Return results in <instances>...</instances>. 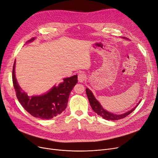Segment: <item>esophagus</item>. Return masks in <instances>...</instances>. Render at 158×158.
I'll return each instance as SVG.
<instances>
[{"mask_svg":"<svg viewBox=\"0 0 158 158\" xmlns=\"http://www.w3.org/2000/svg\"><path fill=\"white\" fill-rule=\"evenodd\" d=\"M85 79H86L85 74H84V73H79L78 75V81L80 82V83H83V82Z\"/></svg>","mask_w":158,"mask_h":158,"instance_id":"1","label":"esophagus"}]
</instances>
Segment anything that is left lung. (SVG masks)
<instances>
[{"label": "left lung", "mask_w": 158, "mask_h": 158, "mask_svg": "<svg viewBox=\"0 0 158 158\" xmlns=\"http://www.w3.org/2000/svg\"><path fill=\"white\" fill-rule=\"evenodd\" d=\"M124 39H127L125 38ZM86 93L87 95V97L88 98L89 102H90V106L92 108L93 110L95 112L97 113L98 115L101 116V117L105 119L106 120H112V121H115V120H118V119H121L124 118L125 117H127V115H128L130 113H132L134 110L136 108V107L138 106V105L139 104V102H141L139 101V102L138 103L134 108H132V110H130L128 111L127 112L125 113V114H113L111 112H109L102 108L101 105V104L99 103V102H98L94 97V95H93L92 92L89 90L88 88L86 89Z\"/></svg>", "instance_id": "8db88e82"}]
</instances>
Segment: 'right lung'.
<instances>
[{
    "label": "right lung",
    "instance_id": "1",
    "mask_svg": "<svg viewBox=\"0 0 158 158\" xmlns=\"http://www.w3.org/2000/svg\"><path fill=\"white\" fill-rule=\"evenodd\" d=\"M33 37L26 43H31ZM15 60L13 67V84L19 102L26 110L35 118L49 119L62 113L66 108L69 95L77 83V75L64 79L63 83L57 86H54L51 90L42 95L29 96L19 86L15 75Z\"/></svg>",
    "mask_w": 158,
    "mask_h": 158
}]
</instances>
